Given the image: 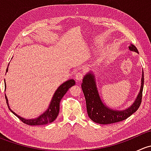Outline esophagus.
Returning a JSON list of instances; mask_svg holds the SVG:
<instances>
[{
	"instance_id": "1",
	"label": "esophagus",
	"mask_w": 151,
	"mask_h": 151,
	"mask_svg": "<svg viewBox=\"0 0 151 151\" xmlns=\"http://www.w3.org/2000/svg\"><path fill=\"white\" fill-rule=\"evenodd\" d=\"M83 74L82 72H77L75 74V79L77 81H80L83 79Z\"/></svg>"
}]
</instances>
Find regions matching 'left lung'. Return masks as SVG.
<instances>
[{"label":"left lung","mask_w":151,"mask_h":151,"mask_svg":"<svg viewBox=\"0 0 151 151\" xmlns=\"http://www.w3.org/2000/svg\"><path fill=\"white\" fill-rule=\"evenodd\" d=\"M129 50L138 53L137 47L132 44L129 46ZM95 75L91 70L88 71L83 77L81 85L86 101L88 115L93 122L103 125L119 122L129 118L137 110L141 104L144 85L143 70L142 72L140 90L136 99L130 106L122 110L112 109L104 104L99 95Z\"/></svg>","instance_id":"obj_1"}]
</instances>
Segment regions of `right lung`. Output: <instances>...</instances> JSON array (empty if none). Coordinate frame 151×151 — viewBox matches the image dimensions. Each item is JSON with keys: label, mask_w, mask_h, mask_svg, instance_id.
Returning a JSON list of instances; mask_svg holds the SVG:
<instances>
[{"label": "right lung", "mask_w": 151, "mask_h": 151, "mask_svg": "<svg viewBox=\"0 0 151 151\" xmlns=\"http://www.w3.org/2000/svg\"><path fill=\"white\" fill-rule=\"evenodd\" d=\"M9 66V63L8 67H7L6 68V72H8ZM4 84H5L6 88L5 80H4ZM74 85H75V81H74L73 79L67 80V81L64 82L63 84L60 85V86L57 88V90H56L55 92L54 93V94H53L52 98L51 101H50L48 108H47L43 113L41 114L39 117H37V118H32V119H26V118H22V117L19 116L17 114L15 113V112H14V111H12V109L10 108L9 104L8 99H7V96L6 94L5 98L6 100V104L8 105V107L9 109V110L14 114V115H16L18 118H19L20 121H22V122L25 123V124L30 125V126H42V125L48 124V123L53 122V121L56 119V118H57L58 115L59 110H60V100L63 98V96L66 94V93L68 91V90Z\"/></svg>", "instance_id": "add662e5"}]
</instances>
